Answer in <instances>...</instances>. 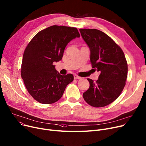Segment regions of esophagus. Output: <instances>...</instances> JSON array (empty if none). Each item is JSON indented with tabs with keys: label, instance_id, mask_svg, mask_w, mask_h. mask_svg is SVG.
I'll return each mask as SVG.
<instances>
[{
	"label": "esophagus",
	"instance_id": "1",
	"mask_svg": "<svg viewBox=\"0 0 146 146\" xmlns=\"http://www.w3.org/2000/svg\"><path fill=\"white\" fill-rule=\"evenodd\" d=\"M74 79H81L82 78L80 77V76H78V75L75 74V75H74Z\"/></svg>",
	"mask_w": 146,
	"mask_h": 146
}]
</instances>
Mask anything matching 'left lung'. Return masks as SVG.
I'll use <instances>...</instances> for the list:
<instances>
[{
  "label": "left lung",
  "instance_id": "8db88e82",
  "mask_svg": "<svg viewBox=\"0 0 146 146\" xmlns=\"http://www.w3.org/2000/svg\"><path fill=\"white\" fill-rule=\"evenodd\" d=\"M79 31L90 48L92 67L101 72L96 82L88 79L90 86L83 97L92 106L104 107L116 100L124 88L128 73L127 60L119 46L101 31Z\"/></svg>",
  "mask_w": 146,
  "mask_h": 146
}]
</instances>
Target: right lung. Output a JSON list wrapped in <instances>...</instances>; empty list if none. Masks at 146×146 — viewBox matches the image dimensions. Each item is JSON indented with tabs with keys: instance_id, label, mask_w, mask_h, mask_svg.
Segmentation results:
<instances>
[{
	"instance_id": "1",
	"label": "right lung",
	"mask_w": 146,
	"mask_h": 146,
	"mask_svg": "<svg viewBox=\"0 0 146 146\" xmlns=\"http://www.w3.org/2000/svg\"><path fill=\"white\" fill-rule=\"evenodd\" d=\"M76 37H80L76 28L52 25L38 33L27 45L21 77L28 93L37 102L51 104L58 101L73 81L72 74H60L53 62L62 59L66 45Z\"/></svg>"
}]
</instances>
